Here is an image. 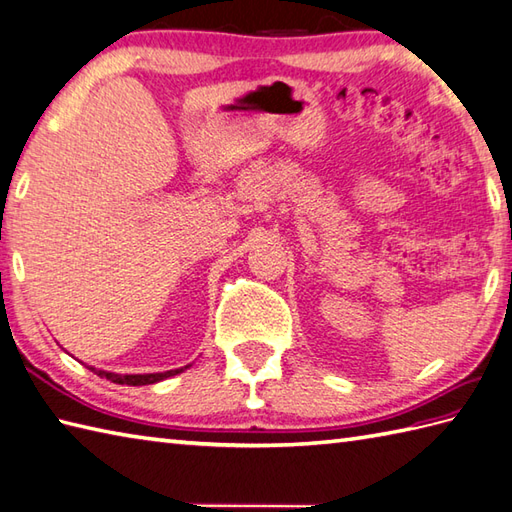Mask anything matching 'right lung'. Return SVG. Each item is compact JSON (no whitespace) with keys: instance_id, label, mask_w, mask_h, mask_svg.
<instances>
[{"instance_id":"obj_1","label":"right lung","mask_w":512,"mask_h":512,"mask_svg":"<svg viewBox=\"0 0 512 512\" xmlns=\"http://www.w3.org/2000/svg\"><path fill=\"white\" fill-rule=\"evenodd\" d=\"M92 370L98 374V377H107L111 383H118V385H151L181 372V370H166V372H155V374H113V372L96 370V368Z\"/></svg>"}]
</instances>
